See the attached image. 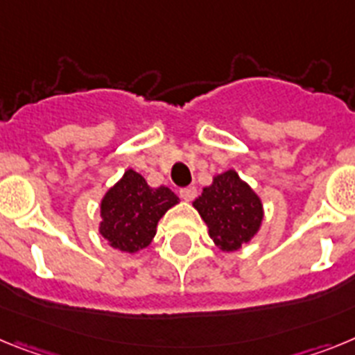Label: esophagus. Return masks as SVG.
Segmentation results:
<instances>
[{
	"instance_id": "34e87169",
	"label": "esophagus",
	"mask_w": 355,
	"mask_h": 355,
	"mask_svg": "<svg viewBox=\"0 0 355 355\" xmlns=\"http://www.w3.org/2000/svg\"><path fill=\"white\" fill-rule=\"evenodd\" d=\"M196 196V187L195 186H189V187H184L180 189V198L186 200V202H191V200Z\"/></svg>"
}]
</instances>
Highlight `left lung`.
<instances>
[{"mask_svg": "<svg viewBox=\"0 0 355 355\" xmlns=\"http://www.w3.org/2000/svg\"><path fill=\"white\" fill-rule=\"evenodd\" d=\"M209 229V236L221 252H237L257 236L264 220L261 196L248 182L227 169L216 175L193 202Z\"/></svg>", "mask_w": 355, "mask_h": 355, "instance_id": "obj_1", "label": "left lung"}]
</instances>
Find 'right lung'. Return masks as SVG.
Instances as JSON below:
<instances>
[{
  "mask_svg": "<svg viewBox=\"0 0 355 355\" xmlns=\"http://www.w3.org/2000/svg\"><path fill=\"white\" fill-rule=\"evenodd\" d=\"M177 203L169 187H150L143 175L126 169L101 198L98 232L116 250L137 254L153 241L159 220Z\"/></svg>",
  "mask_w": 355,
  "mask_h": 355,
  "instance_id": "add662e5",
  "label": "right lung"
}]
</instances>
